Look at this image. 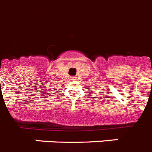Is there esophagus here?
Segmentation results:
<instances>
[{
  "label": "esophagus",
  "mask_w": 152,
  "mask_h": 152,
  "mask_svg": "<svg viewBox=\"0 0 152 152\" xmlns=\"http://www.w3.org/2000/svg\"><path fill=\"white\" fill-rule=\"evenodd\" d=\"M71 80H76V78H75V77H71Z\"/></svg>",
  "instance_id": "1"
}]
</instances>
